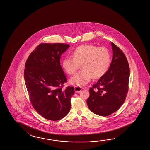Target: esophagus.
Wrapping results in <instances>:
<instances>
[{"label": "esophagus", "instance_id": "esophagus-1", "mask_svg": "<svg viewBox=\"0 0 150 150\" xmlns=\"http://www.w3.org/2000/svg\"><path fill=\"white\" fill-rule=\"evenodd\" d=\"M82 88L81 87H79V86H75L74 87V90H75V92L76 93H79L80 91H81V90H82Z\"/></svg>", "mask_w": 150, "mask_h": 150}]
</instances>
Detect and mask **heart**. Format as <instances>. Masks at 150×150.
<instances>
[{
    "label": "heart",
    "mask_w": 150,
    "mask_h": 150,
    "mask_svg": "<svg viewBox=\"0 0 150 150\" xmlns=\"http://www.w3.org/2000/svg\"><path fill=\"white\" fill-rule=\"evenodd\" d=\"M72 55L73 57H64L62 66L66 73L72 74L81 64L82 70L69 80V83L74 86H83L88 84L93 77L95 79L101 78L110 65L111 55L106 47L82 45L76 48Z\"/></svg>",
    "instance_id": "b5f03b06"
}]
</instances>
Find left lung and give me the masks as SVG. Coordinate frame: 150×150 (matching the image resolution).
<instances>
[{"instance_id": "obj_1", "label": "left lung", "mask_w": 150, "mask_h": 150, "mask_svg": "<svg viewBox=\"0 0 150 150\" xmlns=\"http://www.w3.org/2000/svg\"><path fill=\"white\" fill-rule=\"evenodd\" d=\"M113 59L106 74L89 89L86 103L90 111L107 116L117 111L125 100L128 91L130 69L123 52L111 43Z\"/></svg>"}]
</instances>
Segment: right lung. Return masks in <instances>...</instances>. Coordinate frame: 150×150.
I'll list each match as a JSON object with an SVG mask.
<instances>
[{
	"mask_svg": "<svg viewBox=\"0 0 150 150\" xmlns=\"http://www.w3.org/2000/svg\"><path fill=\"white\" fill-rule=\"evenodd\" d=\"M69 47L62 43L40 44L32 52L25 66V84L33 107L40 116L52 121L69 113L74 94L73 86L62 89L67 79L60 57Z\"/></svg>",
	"mask_w": 150,
	"mask_h": 150,
	"instance_id": "right-lung-1",
	"label": "right lung"
}]
</instances>
